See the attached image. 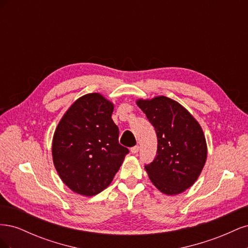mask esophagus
Instances as JSON below:
<instances>
[{
	"mask_svg": "<svg viewBox=\"0 0 248 248\" xmlns=\"http://www.w3.org/2000/svg\"><path fill=\"white\" fill-rule=\"evenodd\" d=\"M139 150H140V146H139V145H137V146L132 147V148L130 149V151H131V153H132V154H136V153H138V152H139Z\"/></svg>",
	"mask_w": 248,
	"mask_h": 248,
	"instance_id": "obj_1",
	"label": "esophagus"
}]
</instances>
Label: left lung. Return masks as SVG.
Masks as SVG:
<instances>
[{"mask_svg":"<svg viewBox=\"0 0 248 248\" xmlns=\"http://www.w3.org/2000/svg\"><path fill=\"white\" fill-rule=\"evenodd\" d=\"M157 136L154 160L146 164L150 180L161 192L175 196L197 181L207 159V145L202 127L190 112L164 96L140 99Z\"/></svg>","mask_w":248,"mask_h":248,"instance_id":"8db88e82","label":"left lung"}]
</instances>
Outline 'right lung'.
I'll list each match as a JSON object with an SVG mask.
<instances>
[{"label":"right lung","mask_w":248,"mask_h":248,"mask_svg":"<svg viewBox=\"0 0 248 248\" xmlns=\"http://www.w3.org/2000/svg\"><path fill=\"white\" fill-rule=\"evenodd\" d=\"M114 104L99 93L80 97L65 112L52 140V159L62 181L92 197L110 184L129 150L119 144Z\"/></svg>","instance_id":"1"}]
</instances>
